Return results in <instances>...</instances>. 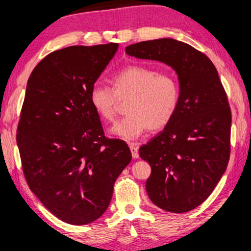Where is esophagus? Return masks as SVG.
<instances>
[{"label": "esophagus", "instance_id": "esophagus-1", "mask_svg": "<svg viewBox=\"0 0 251 251\" xmlns=\"http://www.w3.org/2000/svg\"><path fill=\"white\" fill-rule=\"evenodd\" d=\"M129 146H130V150H131L132 157H133V158H138V157H139V154H138V146H137V144L130 143Z\"/></svg>", "mask_w": 251, "mask_h": 251}]
</instances>
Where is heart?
<instances>
[{"label":"heart","instance_id":"heart-1","mask_svg":"<svg viewBox=\"0 0 251 251\" xmlns=\"http://www.w3.org/2000/svg\"><path fill=\"white\" fill-rule=\"evenodd\" d=\"M112 89L94 86L90 104L104 121L117 117L120 100H126V114L115 123L112 132L126 140L140 137L148 129L165 128L176 113L180 103V85L171 74H159L146 65H128L111 79Z\"/></svg>","mask_w":251,"mask_h":251}]
</instances>
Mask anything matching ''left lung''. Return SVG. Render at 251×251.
<instances>
[{
  "label": "left lung",
  "instance_id": "8db88e82",
  "mask_svg": "<svg viewBox=\"0 0 251 251\" xmlns=\"http://www.w3.org/2000/svg\"><path fill=\"white\" fill-rule=\"evenodd\" d=\"M126 52L168 64L179 78L176 115L139 148V156L151 168L146 181L151 201L166 212H189L208 198L230 159L226 93L212 61L186 43L161 38L129 45Z\"/></svg>",
  "mask_w": 251,
  "mask_h": 251
}]
</instances>
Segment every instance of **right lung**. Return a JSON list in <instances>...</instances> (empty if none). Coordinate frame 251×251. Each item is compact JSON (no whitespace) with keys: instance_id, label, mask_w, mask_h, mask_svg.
<instances>
[{"instance_id":"1","label":"right lung","mask_w":251,"mask_h":251,"mask_svg":"<svg viewBox=\"0 0 251 251\" xmlns=\"http://www.w3.org/2000/svg\"><path fill=\"white\" fill-rule=\"evenodd\" d=\"M117 43L54 50L32 70L17 129L30 190L63 222L92 223L110 205L115 180L131 161L126 141L105 137L90 90Z\"/></svg>"}]
</instances>
